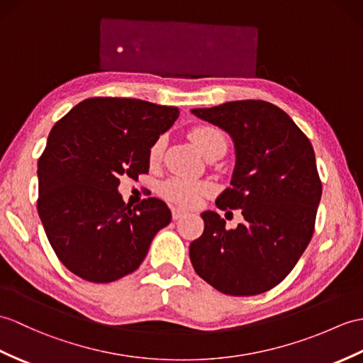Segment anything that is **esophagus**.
I'll use <instances>...</instances> for the list:
<instances>
[{
  "label": "esophagus",
  "mask_w": 363,
  "mask_h": 363,
  "mask_svg": "<svg viewBox=\"0 0 363 363\" xmlns=\"http://www.w3.org/2000/svg\"><path fill=\"white\" fill-rule=\"evenodd\" d=\"M185 215H187V212H185V210H182V208H179V207H174V208L172 210V216H173L174 221L181 220V218L185 216Z\"/></svg>",
  "instance_id": "34e87169"
}]
</instances>
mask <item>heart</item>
<instances>
[{"label":"heart","mask_w":363,"mask_h":363,"mask_svg":"<svg viewBox=\"0 0 363 363\" xmlns=\"http://www.w3.org/2000/svg\"><path fill=\"white\" fill-rule=\"evenodd\" d=\"M190 139L193 142V145L196 147V150L202 156H206L208 151H212L218 145H223L225 143L224 134L218 130L213 128V126H196L195 130H191L190 133ZM165 147V139L159 138L153 145L150 148L148 159L150 164H157L162 157V151ZM210 191V187L204 182H190V181H184V179H170L162 184L161 193L170 201L178 202V204L182 206H196L201 201V198L207 195Z\"/></svg>","instance_id":"b5f03b06"}]
</instances>
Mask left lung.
Returning a JSON list of instances; mask_svg holds the SVG:
<instances>
[{
  "mask_svg": "<svg viewBox=\"0 0 363 363\" xmlns=\"http://www.w3.org/2000/svg\"><path fill=\"white\" fill-rule=\"evenodd\" d=\"M233 140L230 187L218 208H240L237 229L216 212L201 213L204 232L190 244L196 274L227 296H257L283 281L313 238L322 198L314 148L291 117L263 100L191 109Z\"/></svg>",
  "mask_w": 363,
  "mask_h": 363,
  "instance_id": "left-lung-1",
  "label": "left lung"
}]
</instances>
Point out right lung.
I'll list each match as a JSON object with an SVG mask.
<instances>
[{"label":"right lung","instance_id":"1","mask_svg":"<svg viewBox=\"0 0 363 363\" xmlns=\"http://www.w3.org/2000/svg\"><path fill=\"white\" fill-rule=\"evenodd\" d=\"M179 117L176 106L94 97L50 130L38 159V215L46 237L72 274L109 283L136 271L155 235L172 221L164 201L125 204L122 176L148 173V153Z\"/></svg>","mask_w":363,"mask_h":363}]
</instances>
